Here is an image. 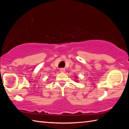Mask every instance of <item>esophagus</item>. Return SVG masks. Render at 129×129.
Returning <instances> with one entry per match:
<instances>
[{
    "instance_id": "esophagus-1",
    "label": "esophagus",
    "mask_w": 129,
    "mask_h": 129,
    "mask_svg": "<svg viewBox=\"0 0 129 129\" xmlns=\"http://www.w3.org/2000/svg\"><path fill=\"white\" fill-rule=\"evenodd\" d=\"M60 72L61 73H64L65 72V69L64 68H61L60 69Z\"/></svg>"
}]
</instances>
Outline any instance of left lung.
<instances>
[{
    "instance_id": "left-lung-1",
    "label": "left lung",
    "mask_w": 129,
    "mask_h": 129,
    "mask_svg": "<svg viewBox=\"0 0 129 129\" xmlns=\"http://www.w3.org/2000/svg\"><path fill=\"white\" fill-rule=\"evenodd\" d=\"M76 81V82H77V81Z\"/></svg>"
}]
</instances>
